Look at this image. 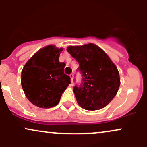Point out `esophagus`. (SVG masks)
I'll return each instance as SVG.
<instances>
[{
  "label": "esophagus",
  "instance_id": "obj_1",
  "mask_svg": "<svg viewBox=\"0 0 147 147\" xmlns=\"http://www.w3.org/2000/svg\"><path fill=\"white\" fill-rule=\"evenodd\" d=\"M69 77H70L71 82H73V75H72V74H70V75H69Z\"/></svg>",
  "mask_w": 147,
  "mask_h": 147
}]
</instances>
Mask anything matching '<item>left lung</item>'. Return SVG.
Masks as SVG:
<instances>
[{"mask_svg": "<svg viewBox=\"0 0 147 147\" xmlns=\"http://www.w3.org/2000/svg\"><path fill=\"white\" fill-rule=\"evenodd\" d=\"M68 53L78 62L82 76L80 87H74L78 105L87 110H98L106 107L117 93L119 73L106 53L93 43L69 46Z\"/></svg>", "mask_w": 147, "mask_h": 147, "instance_id": "8db88e82", "label": "left lung"}]
</instances>
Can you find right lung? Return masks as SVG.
I'll list each match as a JSON object with an SVG mask.
<instances>
[{
  "instance_id": "obj_1",
  "label": "right lung",
  "mask_w": 147,
  "mask_h": 147,
  "mask_svg": "<svg viewBox=\"0 0 147 147\" xmlns=\"http://www.w3.org/2000/svg\"><path fill=\"white\" fill-rule=\"evenodd\" d=\"M63 50L53 45L45 46L36 52L22 69L21 85L25 94L38 107L56 106L70 84V78L64 73L65 64L59 62Z\"/></svg>"
}]
</instances>
